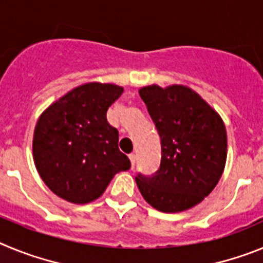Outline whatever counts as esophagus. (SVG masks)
<instances>
[{
	"label": "esophagus",
	"mask_w": 263,
	"mask_h": 263,
	"mask_svg": "<svg viewBox=\"0 0 263 263\" xmlns=\"http://www.w3.org/2000/svg\"><path fill=\"white\" fill-rule=\"evenodd\" d=\"M129 159H130V162H132V167L136 166L137 157H136V154H134V153H132V154H129Z\"/></svg>",
	"instance_id": "1"
}]
</instances>
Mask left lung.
Segmentation results:
<instances>
[{
  "instance_id": "1",
  "label": "left lung",
  "mask_w": 263,
  "mask_h": 263,
  "mask_svg": "<svg viewBox=\"0 0 263 263\" xmlns=\"http://www.w3.org/2000/svg\"><path fill=\"white\" fill-rule=\"evenodd\" d=\"M160 137L162 159L155 175H138V190L153 208L187 211L205 199L218 183L228 153L227 129L217 111L190 87L139 89Z\"/></svg>"
}]
</instances>
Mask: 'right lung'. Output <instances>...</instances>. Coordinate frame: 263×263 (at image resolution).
I'll return each instance as SVG.
<instances>
[{
    "mask_svg": "<svg viewBox=\"0 0 263 263\" xmlns=\"http://www.w3.org/2000/svg\"><path fill=\"white\" fill-rule=\"evenodd\" d=\"M116 84L87 83L53 101L38 118L32 158L45 184L73 204L99 199L113 176L130 168L106 110L122 95Z\"/></svg>",
    "mask_w": 263,
    "mask_h": 263,
    "instance_id": "obj_1",
    "label": "right lung"
}]
</instances>
